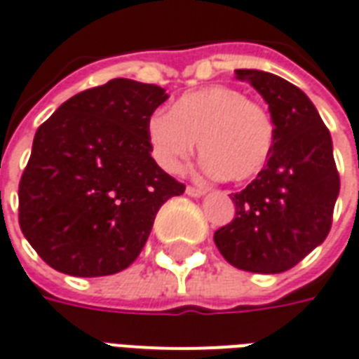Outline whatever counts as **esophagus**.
Wrapping results in <instances>:
<instances>
[{
	"label": "esophagus",
	"instance_id": "esophagus-1",
	"mask_svg": "<svg viewBox=\"0 0 359 359\" xmlns=\"http://www.w3.org/2000/svg\"><path fill=\"white\" fill-rule=\"evenodd\" d=\"M185 193H187L189 197H203V195L207 193V187H193V185H187Z\"/></svg>",
	"mask_w": 359,
	"mask_h": 359
}]
</instances>
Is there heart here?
I'll return each mask as SVG.
<instances>
[{
  "label": "heart",
  "instance_id": "obj_1",
  "mask_svg": "<svg viewBox=\"0 0 359 359\" xmlns=\"http://www.w3.org/2000/svg\"><path fill=\"white\" fill-rule=\"evenodd\" d=\"M152 158L168 174H180L195 144L208 174L230 182L255 177L271 156L274 126L261 104L232 86L212 85L184 94L172 111H154L147 121Z\"/></svg>",
  "mask_w": 359,
  "mask_h": 359
}]
</instances>
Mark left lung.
<instances>
[{
  "mask_svg": "<svg viewBox=\"0 0 359 359\" xmlns=\"http://www.w3.org/2000/svg\"><path fill=\"white\" fill-rule=\"evenodd\" d=\"M265 98L274 126L266 166L232 195L236 218L215 232L226 261L241 271L278 274L297 265L329 236L340 177L332 139L313 102L286 79L236 69Z\"/></svg>",
  "mask_w": 359,
  "mask_h": 359,
  "instance_id": "obj_1",
  "label": "left lung"
}]
</instances>
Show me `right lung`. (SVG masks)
<instances>
[{
	"mask_svg": "<svg viewBox=\"0 0 359 359\" xmlns=\"http://www.w3.org/2000/svg\"><path fill=\"white\" fill-rule=\"evenodd\" d=\"M168 94L131 79L75 94L42 126L19 184V224L48 265L71 276L123 271L158 208L185 185L151 156L147 121Z\"/></svg>",
	"mask_w": 359,
	"mask_h": 359,
	"instance_id": "add662e5",
	"label": "right lung"
}]
</instances>
